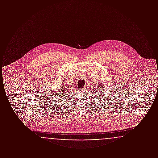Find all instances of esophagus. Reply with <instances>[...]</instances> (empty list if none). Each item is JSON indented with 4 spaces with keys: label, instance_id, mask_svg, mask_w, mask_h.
<instances>
[{
    "label": "esophagus",
    "instance_id": "obj_1",
    "mask_svg": "<svg viewBox=\"0 0 158 158\" xmlns=\"http://www.w3.org/2000/svg\"><path fill=\"white\" fill-rule=\"evenodd\" d=\"M86 86H84V87H83L82 89V90H86Z\"/></svg>",
    "mask_w": 158,
    "mask_h": 158
}]
</instances>
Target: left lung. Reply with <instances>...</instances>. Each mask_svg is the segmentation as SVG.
Returning a JSON list of instances; mask_svg holds the SVG:
<instances>
[{
  "instance_id": "left-lung-1",
  "label": "left lung",
  "mask_w": 158,
  "mask_h": 158,
  "mask_svg": "<svg viewBox=\"0 0 158 158\" xmlns=\"http://www.w3.org/2000/svg\"><path fill=\"white\" fill-rule=\"evenodd\" d=\"M102 85H101V84H99V86H98V91H99V92H102V90H103V89H101V88H102ZM101 89H102L101 90H100ZM99 92H98V94H99Z\"/></svg>"
}]
</instances>
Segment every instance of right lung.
Returning <instances> with one entry per match:
<instances>
[{
  "instance_id": "add662e5",
  "label": "right lung",
  "mask_w": 158,
  "mask_h": 158,
  "mask_svg": "<svg viewBox=\"0 0 158 158\" xmlns=\"http://www.w3.org/2000/svg\"><path fill=\"white\" fill-rule=\"evenodd\" d=\"M61 88H63V86H61ZM59 92H63V93H61V94H65L64 93H66V92H68V90L67 89H66V88H62V89H60V91H59ZM57 94H59V93H57Z\"/></svg>"
}]
</instances>
